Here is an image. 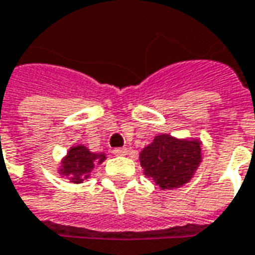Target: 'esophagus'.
Masks as SVG:
<instances>
[{
  "instance_id": "1",
  "label": "esophagus",
  "mask_w": 255,
  "mask_h": 255,
  "mask_svg": "<svg viewBox=\"0 0 255 255\" xmlns=\"http://www.w3.org/2000/svg\"><path fill=\"white\" fill-rule=\"evenodd\" d=\"M127 148H116L113 149V153L116 156H124V155H127Z\"/></svg>"
}]
</instances>
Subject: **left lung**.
I'll use <instances>...</instances> for the list:
<instances>
[{"mask_svg": "<svg viewBox=\"0 0 255 255\" xmlns=\"http://www.w3.org/2000/svg\"><path fill=\"white\" fill-rule=\"evenodd\" d=\"M148 177L160 188H176L190 181L201 162L198 141H180L170 135H157L139 155Z\"/></svg>", "mask_w": 255, "mask_h": 255, "instance_id": "obj_1", "label": "left lung"}]
</instances>
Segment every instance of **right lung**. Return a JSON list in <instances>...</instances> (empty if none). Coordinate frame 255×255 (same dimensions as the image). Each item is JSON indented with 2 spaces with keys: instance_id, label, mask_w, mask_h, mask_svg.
I'll return each instance as SVG.
<instances>
[{
  "instance_id": "obj_1",
  "label": "right lung",
  "mask_w": 255,
  "mask_h": 255,
  "mask_svg": "<svg viewBox=\"0 0 255 255\" xmlns=\"http://www.w3.org/2000/svg\"><path fill=\"white\" fill-rule=\"evenodd\" d=\"M106 159L105 155L91 153L82 145L71 148L67 157L62 162V174L69 176L72 183H82L84 178L89 176L95 163H102Z\"/></svg>"
}]
</instances>
